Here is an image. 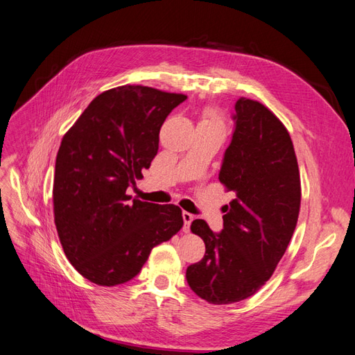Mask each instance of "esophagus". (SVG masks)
<instances>
[{"instance_id": "34e87169", "label": "esophagus", "mask_w": 355, "mask_h": 355, "mask_svg": "<svg viewBox=\"0 0 355 355\" xmlns=\"http://www.w3.org/2000/svg\"><path fill=\"white\" fill-rule=\"evenodd\" d=\"M182 218H184V230H185V232H188L189 231V227H191V222L194 220V214H191V213H188V211H184L182 213Z\"/></svg>"}]
</instances>
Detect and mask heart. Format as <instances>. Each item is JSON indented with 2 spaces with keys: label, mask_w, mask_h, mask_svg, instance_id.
Segmentation results:
<instances>
[{
  "label": "heart",
  "mask_w": 355,
  "mask_h": 355,
  "mask_svg": "<svg viewBox=\"0 0 355 355\" xmlns=\"http://www.w3.org/2000/svg\"><path fill=\"white\" fill-rule=\"evenodd\" d=\"M201 123H219V121H218L216 115L211 114V112H207L206 115H204V120Z\"/></svg>",
  "instance_id": "b5f03b06"
}]
</instances>
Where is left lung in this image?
Masks as SVG:
<instances>
[{
  "label": "left lung",
  "instance_id": "1",
  "mask_svg": "<svg viewBox=\"0 0 355 355\" xmlns=\"http://www.w3.org/2000/svg\"><path fill=\"white\" fill-rule=\"evenodd\" d=\"M235 130L223 155L220 184L235 198L225 206L223 230L196 219L191 231L206 254L187 270L197 296L214 305L240 302L272 275L292 240L300 209V176L284 124L257 101L240 98Z\"/></svg>",
  "mask_w": 355,
  "mask_h": 355
}]
</instances>
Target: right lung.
Here are the masks:
<instances>
[{
	"mask_svg": "<svg viewBox=\"0 0 355 355\" xmlns=\"http://www.w3.org/2000/svg\"><path fill=\"white\" fill-rule=\"evenodd\" d=\"M187 99L145 85H120L90 102L63 136L53 211L68 261L84 278L116 286L141 272L155 245L182 228L175 204L127 196L157 155L159 128Z\"/></svg>",
	"mask_w": 355,
	"mask_h": 355,
	"instance_id": "add662e5",
	"label": "right lung"
}]
</instances>
